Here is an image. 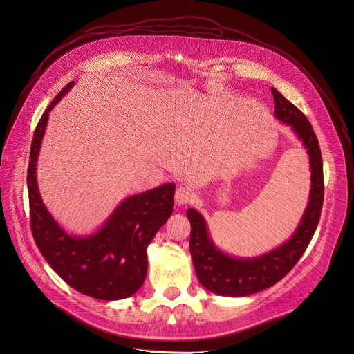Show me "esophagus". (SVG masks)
Segmentation results:
<instances>
[{"label": "esophagus", "instance_id": "1", "mask_svg": "<svg viewBox=\"0 0 354 354\" xmlns=\"http://www.w3.org/2000/svg\"><path fill=\"white\" fill-rule=\"evenodd\" d=\"M196 198V194L192 189L189 187H178L176 189V193H175V201L176 205L179 206H183V205H189V203H193Z\"/></svg>", "mask_w": 354, "mask_h": 354}]
</instances>
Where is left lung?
Masks as SVG:
<instances>
[{"mask_svg":"<svg viewBox=\"0 0 354 354\" xmlns=\"http://www.w3.org/2000/svg\"><path fill=\"white\" fill-rule=\"evenodd\" d=\"M274 116L292 129L310 156L311 189L308 205L291 238L283 245L255 258L231 257L213 242L205 217L189 209L190 255L200 284L209 291L225 297H245L259 292L280 281L299 261L321 218L324 205V168L318 138L313 126L298 108L272 88Z\"/></svg>","mask_w":354,"mask_h":354,"instance_id":"left-lung-1","label":"left lung"}]
</instances>
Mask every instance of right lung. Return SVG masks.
<instances>
[{"instance_id": "add662e5", "label": "right lung", "mask_w": 354, "mask_h": 354, "mask_svg": "<svg viewBox=\"0 0 354 354\" xmlns=\"http://www.w3.org/2000/svg\"><path fill=\"white\" fill-rule=\"evenodd\" d=\"M75 82L67 84L40 118L28 167L30 228L43 258L74 290L96 299L133 295L147 276V246L174 212L175 183L124 198L96 232L70 235L48 213L37 187L36 164L48 113Z\"/></svg>"}]
</instances>
